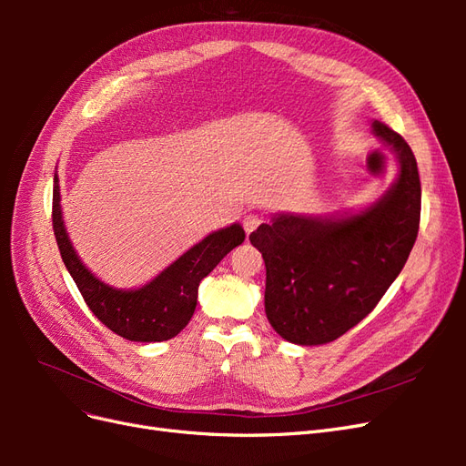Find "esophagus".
I'll use <instances>...</instances> for the list:
<instances>
[{"label":"esophagus","instance_id":"1","mask_svg":"<svg viewBox=\"0 0 466 466\" xmlns=\"http://www.w3.org/2000/svg\"><path fill=\"white\" fill-rule=\"evenodd\" d=\"M260 223H262V218H260V216H257V214H248V216H245V219H243V228H245L247 235H250L252 231H257V228H258Z\"/></svg>","mask_w":466,"mask_h":466}]
</instances>
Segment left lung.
Wrapping results in <instances>:
<instances>
[{"label": "left lung", "mask_w": 466, "mask_h": 466, "mask_svg": "<svg viewBox=\"0 0 466 466\" xmlns=\"http://www.w3.org/2000/svg\"><path fill=\"white\" fill-rule=\"evenodd\" d=\"M371 128L399 163L380 198L336 216L276 214L248 237L266 264V317L291 344H327L356 327L397 279L416 243V157L389 126L373 120Z\"/></svg>", "instance_id": "8db88e82"}]
</instances>
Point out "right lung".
I'll return each mask as SVG.
<instances>
[{
  "label": "right lung",
  "mask_w": 466,
  "mask_h": 466,
  "mask_svg": "<svg viewBox=\"0 0 466 466\" xmlns=\"http://www.w3.org/2000/svg\"><path fill=\"white\" fill-rule=\"evenodd\" d=\"M52 225L62 260L93 315L106 329L132 342H163L185 329L194 315L200 281L228 252L245 241L241 225L231 223L204 237L142 288L118 289L98 279L77 257L64 225L60 180L56 173Z\"/></svg>",
  "instance_id": "right-lung-1"
}]
</instances>
